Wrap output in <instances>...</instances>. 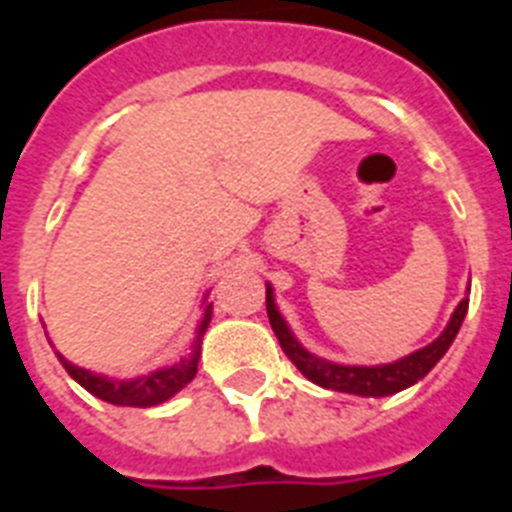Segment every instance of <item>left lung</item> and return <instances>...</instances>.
Instances as JSON below:
<instances>
[{"instance_id":"left-lung-1","label":"left lung","mask_w":512,"mask_h":512,"mask_svg":"<svg viewBox=\"0 0 512 512\" xmlns=\"http://www.w3.org/2000/svg\"><path fill=\"white\" fill-rule=\"evenodd\" d=\"M468 297L457 305V311L452 313V321L446 324V329L441 332L438 340H433L430 345H425L422 350L412 353V356L401 358V361H393V364L382 366H342L332 364V361H324V358H316L313 353L300 345V342L292 337L289 327L281 319V313L276 311V303H273L271 287L265 289V308H268V321H271L273 332L279 337L281 350L287 353V358L300 369V372L308 377L311 382L321 385V388L340 390V393H356V396H390V393H398V390L409 388L417 380H422L425 374L433 369V366L441 361L449 345L454 342L457 332H460L462 321H465V313H468Z\"/></svg>"}]
</instances>
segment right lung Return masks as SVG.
<instances>
[{
  "label": "right lung",
  "instance_id": "1",
  "mask_svg": "<svg viewBox=\"0 0 512 512\" xmlns=\"http://www.w3.org/2000/svg\"><path fill=\"white\" fill-rule=\"evenodd\" d=\"M209 319H212V305L204 308V319H201V327L196 332V345H193V353L188 358H183L180 364L167 366V369H156V372L146 374V377H138V380H108V377H100V374H92L82 366H74L71 361L60 356V364L71 377H74L84 390H90L92 396L100 398V401H108V404L116 406H156L172 398L180 388H185L188 382L196 377V366H199V342L204 329H207Z\"/></svg>",
  "mask_w": 512,
  "mask_h": 512
}]
</instances>
